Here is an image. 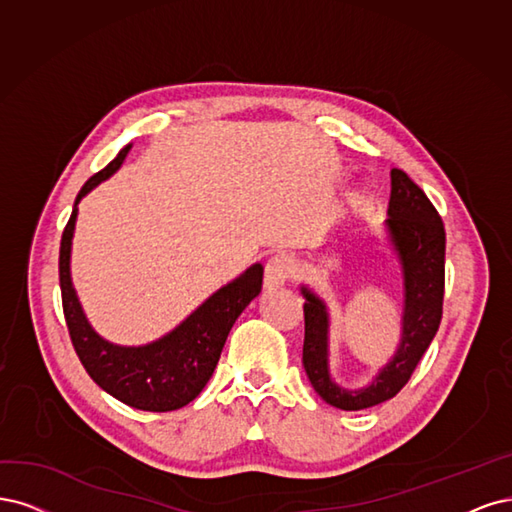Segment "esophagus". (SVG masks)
<instances>
[{
  "mask_svg": "<svg viewBox=\"0 0 512 512\" xmlns=\"http://www.w3.org/2000/svg\"><path fill=\"white\" fill-rule=\"evenodd\" d=\"M295 274V263L291 259V255L287 253H276L268 259L266 263V285L272 287H280Z\"/></svg>",
  "mask_w": 512,
  "mask_h": 512,
  "instance_id": "esophagus-1",
  "label": "esophagus"
}]
</instances>
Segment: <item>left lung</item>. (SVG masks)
<instances>
[{"label": "left lung", "instance_id": "obj_1", "mask_svg": "<svg viewBox=\"0 0 512 512\" xmlns=\"http://www.w3.org/2000/svg\"><path fill=\"white\" fill-rule=\"evenodd\" d=\"M389 238L398 251L404 274V319L398 353L366 389L338 387L327 372V310L325 304L302 287L304 293V349L302 364L310 385L321 398L342 410H361L391 400L408 383L442 319L444 300V225L438 210L410 176L391 170Z\"/></svg>", "mask_w": 512, "mask_h": 512}]
</instances>
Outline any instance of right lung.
I'll use <instances>...</instances> for the list:
<instances>
[{
    "label": "right lung",
    "mask_w": 512,
    "mask_h": 512,
    "mask_svg": "<svg viewBox=\"0 0 512 512\" xmlns=\"http://www.w3.org/2000/svg\"><path fill=\"white\" fill-rule=\"evenodd\" d=\"M129 148V144L121 148L119 155L104 170L93 174L76 195L72 217L63 229L59 249L61 302L74 351L93 381L112 398L131 408L168 412L187 406L210 381L229 329L261 291L263 268L261 263H255L234 283L212 293L187 321L157 342L146 346H117L97 336L82 315L70 280L76 204L95 185L117 172Z\"/></svg>",
    "instance_id": "obj_1"
}]
</instances>
